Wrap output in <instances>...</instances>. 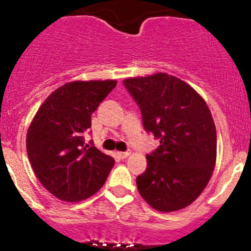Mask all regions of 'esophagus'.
Masks as SVG:
<instances>
[{
	"label": "esophagus",
	"instance_id": "esophagus-1",
	"mask_svg": "<svg viewBox=\"0 0 251 251\" xmlns=\"http://www.w3.org/2000/svg\"><path fill=\"white\" fill-rule=\"evenodd\" d=\"M130 153H131L130 150H127V151H124V152H118L119 157H120V158H126V157H128V156H130Z\"/></svg>",
	"mask_w": 251,
	"mask_h": 251
}]
</instances>
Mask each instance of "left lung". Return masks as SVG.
I'll return each mask as SVG.
<instances>
[{"label": "left lung", "instance_id": "8db88e82", "mask_svg": "<svg viewBox=\"0 0 251 251\" xmlns=\"http://www.w3.org/2000/svg\"><path fill=\"white\" fill-rule=\"evenodd\" d=\"M124 86L139 105L146 132L160 140V146L146 154L147 168L137 176V189L160 212L182 209L198 198L214 170L212 114L193 88L166 73L125 79Z\"/></svg>", "mask_w": 251, "mask_h": 251}]
</instances>
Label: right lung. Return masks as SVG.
<instances>
[{"instance_id":"obj_1","label":"right lung","mask_w":251,"mask_h":251,"mask_svg":"<svg viewBox=\"0 0 251 251\" xmlns=\"http://www.w3.org/2000/svg\"><path fill=\"white\" fill-rule=\"evenodd\" d=\"M116 86L115 80L73 81L49 95L27 132V154L39 182L53 196L78 202L97 193L115 160L85 144L91 114Z\"/></svg>"}]
</instances>
